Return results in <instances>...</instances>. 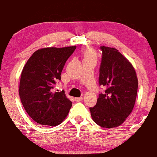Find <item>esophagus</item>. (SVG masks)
Masks as SVG:
<instances>
[{"mask_svg":"<svg viewBox=\"0 0 157 157\" xmlns=\"http://www.w3.org/2000/svg\"><path fill=\"white\" fill-rule=\"evenodd\" d=\"M75 101L76 102H80V101H82V97H76V98L75 99Z\"/></svg>","mask_w":157,"mask_h":157,"instance_id":"esophagus-1","label":"esophagus"}]
</instances>
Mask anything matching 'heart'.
Here are the masks:
<instances>
[{
    "label": "heart",
    "mask_w": 157,
    "mask_h": 157,
    "mask_svg": "<svg viewBox=\"0 0 157 157\" xmlns=\"http://www.w3.org/2000/svg\"><path fill=\"white\" fill-rule=\"evenodd\" d=\"M85 59H93L96 60V54L91 49H87L84 52Z\"/></svg>",
    "instance_id": "1"
}]
</instances>
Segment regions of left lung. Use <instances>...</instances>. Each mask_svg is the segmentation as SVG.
Returning <instances> with one entry per match:
<instances>
[{
	"label": "left lung",
	"instance_id": "obj_1",
	"mask_svg": "<svg viewBox=\"0 0 157 157\" xmlns=\"http://www.w3.org/2000/svg\"><path fill=\"white\" fill-rule=\"evenodd\" d=\"M102 59L99 84L105 86L96 105L89 108L91 117L102 128H116L131 113L136 101L138 80L134 67L114 48L100 46Z\"/></svg>",
	"mask_w": 157,
	"mask_h": 157
}]
</instances>
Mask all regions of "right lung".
Returning <instances> with one entry per match:
<instances>
[{
    "label": "right lung",
    "mask_w": 157,
    "mask_h": 157,
    "mask_svg": "<svg viewBox=\"0 0 157 157\" xmlns=\"http://www.w3.org/2000/svg\"><path fill=\"white\" fill-rule=\"evenodd\" d=\"M76 46L44 48L34 52L21 73L19 95L23 108L34 121L44 125L60 124L72 102L64 91H54L61 80L65 63Z\"/></svg>",
    "instance_id": "1"
}]
</instances>
